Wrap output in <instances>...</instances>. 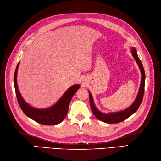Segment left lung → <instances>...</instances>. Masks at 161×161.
I'll return each mask as SVG.
<instances>
[{"instance_id":"left-lung-1","label":"left lung","mask_w":161,"mask_h":161,"mask_svg":"<svg viewBox=\"0 0 161 161\" xmlns=\"http://www.w3.org/2000/svg\"><path fill=\"white\" fill-rule=\"evenodd\" d=\"M131 52L140 68L141 75H142V79H141L140 86L138 92V95L136 97L134 103L131 104L129 108L123 111H121L119 112H115V113H109V114L101 113V111H99L98 109H97L96 106L95 105L93 98H92L91 92H89V101H90V105H91V110L92 111V114L95 115V116L97 119H99L101 121H103V122L108 123V124H117V123L121 122V121H123L124 120L128 118L130 116H131L133 114H134L135 112L138 110L141 103H142V101L144 92L145 72L142 66V63L139 59L137 54V52H136L134 47H131Z\"/></svg>"}]
</instances>
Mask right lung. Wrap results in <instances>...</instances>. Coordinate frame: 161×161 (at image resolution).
<instances>
[{"label": "right lung", "mask_w": 161, "mask_h": 161, "mask_svg": "<svg viewBox=\"0 0 161 161\" xmlns=\"http://www.w3.org/2000/svg\"><path fill=\"white\" fill-rule=\"evenodd\" d=\"M19 65V62L17 64L15 71H14V85L19 105L23 113L30 118L36 121V122L43 125H53L62 122L67 115L70 102L72 97L79 89L80 85H75L70 87L62 96L59 101L52 107L41 109L34 108L24 101L20 92H19L17 82Z\"/></svg>", "instance_id": "obj_1"}]
</instances>
